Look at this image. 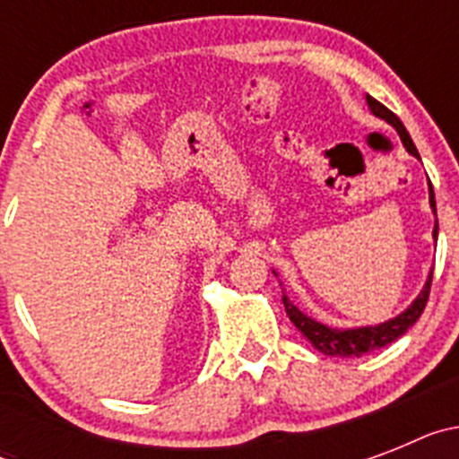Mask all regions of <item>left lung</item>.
<instances>
[{"label":"left lung","mask_w":459,"mask_h":459,"mask_svg":"<svg viewBox=\"0 0 459 459\" xmlns=\"http://www.w3.org/2000/svg\"><path fill=\"white\" fill-rule=\"evenodd\" d=\"M368 105H370L372 115L381 117V119H386L388 124H391L393 128L400 133V140H403V144L407 147V152L411 153V156L420 158L419 149L413 147L411 137H409V133H407V128L403 126V121L397 119V117L393 115L386 105H381L379 100H375L372 96H368ZM429 206H432V211L437 213V202H435V190H432V184H429ZM437 234H439V222H435V232H432V237L437 238ZM429 285H432V273H429L428 282H425V287H423V291L419 294V299H416V301H413L411 306L403 312V315H397L395 319H388V322L379 324V326L350 328V331L328 328V326H324V324L315 322V319H310L307 315H303V312L299 310V307H296L294 303L287 299V296H282V303H285L287 317L291 319V324H294V326L299 328V331H301L307 340H310L312 347H315L317 351H322V354H326V356H363V354H368V351L381 350V347H386V344L395 342L400 335L407 333L409 328L416 324V319L423 315L425 303H428V296H429Z\"/></svg>","instance_id":"left-lung-1"}]
</instances>
